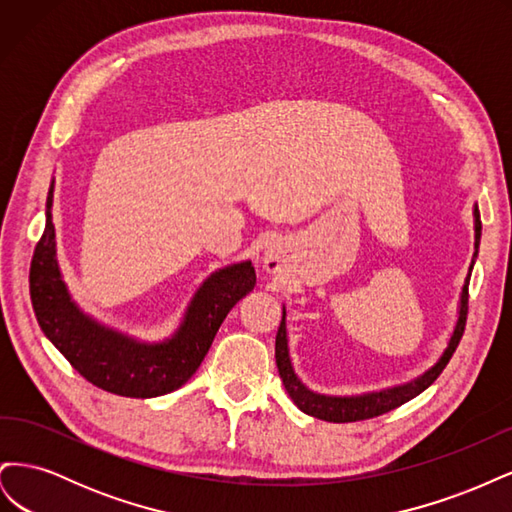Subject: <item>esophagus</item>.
<instances>
[{
  "label": "esophagus",
  "instance_id": "obj_1",
  "mask_svg": "<svg viewBox=\"0 0 512 512\" xmlns=\"http://www.w3.org/2000/svg\"><path fill=\"white\" fill-rule=\"evenodd\" d=\"M265 269L271 273L282 269V256H280V252L273 250V247L265 252Z\"/></svg>",
  "mask_w": 512,
  "mask_h": 512
}]
</instances>
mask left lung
Masks as SVG:
<instances>
[{"mask_svg": "<svg viewBox=\"0 0 512 512\" xmlns=\"http://www.w3.org/2000/svg\"><path fill=\"white\" fill-rule=\"evenodd\" d=\"M480 213L478 207H474V247L478 250L480 243ZM476 258V252H474ZM474 267V260L470 265V273ZM470 273L466 277V284H463L461 290V303H459V318L455 324V331L451 335V342H448L446 350L442 352V356L438 359V363L433 365L431 369H427L423 376H418L412 382H406L401 386H393V389L386 391H378V393H365V395H354V397H331V395H320L309 391L307 386L297 378L290 363V354H288V337H286V309L284 316L280 322V329H277L275 335V363H277V371H280V378L286 386V391L290 395V399L297 404L299 410H303L305 414L320 418V421H329V423H354V421H367V418H374L380 414L391 412L395 408H399L406 401L414 399L416 395H421L427 386H431L436 382V378L442 374V369L446 367V363L451 361L453 352L459 346V339L463 335V329H466V318H468V284H470Z\"/></svg>", "mask_w": 512, "mask_h": 512, "instance_id": "8db88e82", "label": "left lung"}]
</instances>
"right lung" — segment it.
Here are the masks:
<instances>
[{"instance_id": "1", "label": "right lung", "mask_w": 512, "mask_h": 512, "mask_svg": "<svg viewBox=\"0 0 512 512\" xmlns=\"http://www.w3.org/2000/svg\"><path fill=\"white\" fill-rule=\"evenodd\" d=\"M51 207L53 183L46 196V226L29 269V294L44 335L102 391L147 399L179 389L203 363L230 309L254 290L252 262L211 273L196 290L177 333L160 344H145L104 327L72 301L57 265Z\"/></svg>"}]
</instances>
